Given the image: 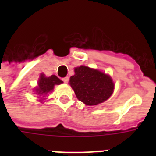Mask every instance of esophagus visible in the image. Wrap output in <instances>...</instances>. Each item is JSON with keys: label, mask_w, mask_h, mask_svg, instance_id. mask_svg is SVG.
<instances>
[{"label": "esophagus", "mask_w": 156, "mask_h": 156, "mask_svg": "<svg viewBox=\"0 0 156 156\" xmlns=\"http://www.w3.org/2000/svg\"><path fill=\"white\" fill-rule=\"evenodd\" d=\"M68 80H69V78H68V77H65V78H62V81L64 82L65 83H67L68 82Z\"/></svg>", "instance_id": "obj_1"}]
</instances>
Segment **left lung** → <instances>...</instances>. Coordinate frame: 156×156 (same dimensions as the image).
<instances>
[{
	"mask_svg": "<svg viewBox=\"0 0 156 156\" xmlns=\"http://www.w3.org/2000/svg\"><path fill=\"white\" fill-rule=\"evenodd\" d=\"M74 72L69 84L78 100L86 105L102 104L113 94L115 84L109 75L83 65L75 68Z\"/></svg>",
	"mask_w": 156,
	"mask_h": 156,
	"instance_id": "8db88e82",
	"label": "left lung"
}]
</instances>
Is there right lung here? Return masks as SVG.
Here are the masks:
<instances>
[{"label": "right lung", "instance_id": "1", "mask_svg": "<svg viewBox=\"0 0 156 156\" xmlns=\"http://www.w3.org/2000/svg\"><path fill=\"white\" fill-rule=\"evenodd\" d=\"M61 83H62V81L57 76L51 75L50 77H46L45 74L41 73L40 78L38 79V86L34 90L38 98H40L39 101H43L48 93L53 90L55 85H59Z\"/></svg>", "mask_w": 156, "mask_h": 156}]
</instances>
